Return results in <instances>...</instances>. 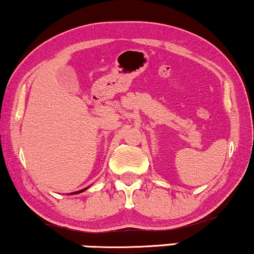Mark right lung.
<instances>
[{"instance_id":"obj_1","label":"right lung","mask_w":254,"mask_h":254,"mask_svg":"<svg viewBox=\"0 0 254 254\" xmlns=\"http://www.w3.org/2000/svg\"><path fill=\"white\" fill-rule=\"evenodd\" d=\"M84 190H87V189H84ZM84 190H79V192H75V193H81V192H83Z\"/></svg>"}]
</instances>
